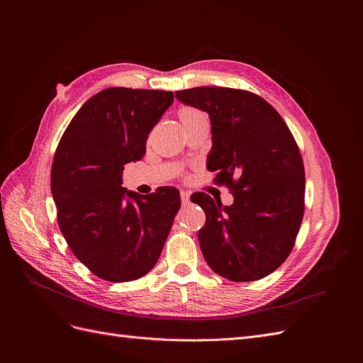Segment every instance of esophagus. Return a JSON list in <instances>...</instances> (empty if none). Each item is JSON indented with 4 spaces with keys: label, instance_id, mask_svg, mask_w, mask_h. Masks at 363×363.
I'll return each mask as SVG.
<instances>
[{
    "label": "esophagus",
    "instance_id": "1",
    "mask_svg": "<svg viewBox=\"0 0 363 363\" xmlns=\"http://www.w3.org/2000/svg\"><path fill=\"white\" fill-rule=\"evenodd\" d=\"M181 201H182V204L189 203V193L188 191H181Z\"/></svg>",
    "mask_w": 363,
    "mask_h": 363
}]
</instances>
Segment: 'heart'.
<instances>
[{
  "label": "heart",
  "mask_w": 363,
  "mask_h": 363,
  "mask_svg": "<svg viewBox=\"0 0 363 363\" xmlns=\"http://www.w3.org/2000/svg\"><path fill=\"white\" fill-rule=\"evenodd\" d=\"M200 119H207L206 114L197 108H193V107H188V108H184L181 111V122L185 123V122H194V121H200Z\"/></svg>",
  "instance_id": "1"
}]
</instances>
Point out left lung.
I'll list each match as a JSON object with an SVG mask.
<instances>
[{"instance_id": "1", "label": "left lung", "mask_w": 363, "mask_h": 363, "mask_svg": "<svg viewBox=\"0 0 363 363\" xmlns=\"http://www.w3.org/2000/svg\"><path fill=\"white\" fill-rule=\"evenodd\" d=\"M175 95L208 113L207 169L234 196L231 206L204 193L194 197L206 213L199 241L207 264L235 282L269 275L291 253L304 213V166L293 133L250 91L197 86Z\"/></svg>"}]
</instances>
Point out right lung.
Wrapping results in <instances>:
<instances>
[{
	"label": "right lung",
	"instance_id": "1",
	"mask_svg": "<svg viewBox=\"0 0 363 363\" xmlns=\"http://www.w3.org/2000/svg\"><path fill=\"white\" fill-rule=\"evenodd\" d=\"M174 92L107 88L79 108L57 145L51 193L70 250L101 279L126 282L152 269L181 207L178 189L141 196L122 186Z\"/></svg>",
	"mask_w": 363,
	"mask_h": 363
}]
</instances>
